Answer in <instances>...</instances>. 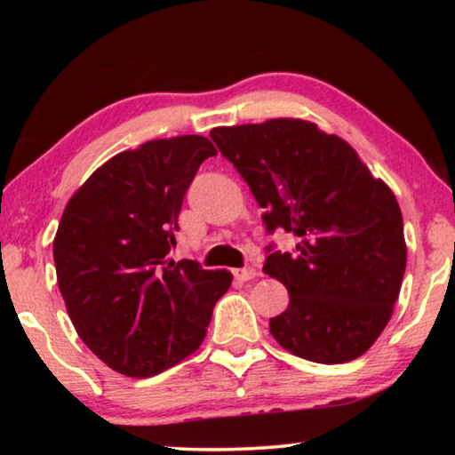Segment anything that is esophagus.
I'll return each mask as SVG.
<instances>
[{"label": "esophagus", "mask_w": 455, "mask_h": 455, "mask_svg": "<svg viewBox=\"0 0 455 455\" xmlns=\"http://www.w3.org/2000/svg\"><path fill=\"white\" fill-rule=\"evenodd\" d=\"M257 275H259L257 268H252V267L235 268V279H236V281H251V279H255Z\"/></svg>", "instance_id": "1"}]
</instances>
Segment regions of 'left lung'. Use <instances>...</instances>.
Here are the masks:
<instances>
[{"mask_svg":"<svg viewBox=\"0 0 455 455\" xmlns=\"http://www.w3.org/2000/svg\"><path fill=\"white\" fill-rule=\"evenodd\" d=\"M211 138L265 209L267 233L297 236L291 252L267 246L263 273L289 291L271 335L315 363L363 355L391 319L405 273L394 192L347 142L311 122L214 128Z\"/></svg>","mask_w":455,"mask_h":455,"instance_id":"1","label":"left lung"}]
</instances>
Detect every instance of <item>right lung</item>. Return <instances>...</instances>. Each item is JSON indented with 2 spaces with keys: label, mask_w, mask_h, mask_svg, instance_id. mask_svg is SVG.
Returning <instances> with one entry per match:
<instances>
[{
  "label": "right lung",
  "mask_w": 455,
  "mask_h": 455,
  "mask_svg": "<svg viewBox=\"0 0 455 455\" xmlns=\"http://www.w3.org/2000/svg\"><path fill=\"white\" fill-rule=\"evenodd\" d=\"M211 140L188 134L120 152L84 182L53 238L58 287L90 351L128 377L163 373L198 349L233 281L168 260Z\"/></svg>",
  "instance_id": "obj_1"
}]
</instances>
